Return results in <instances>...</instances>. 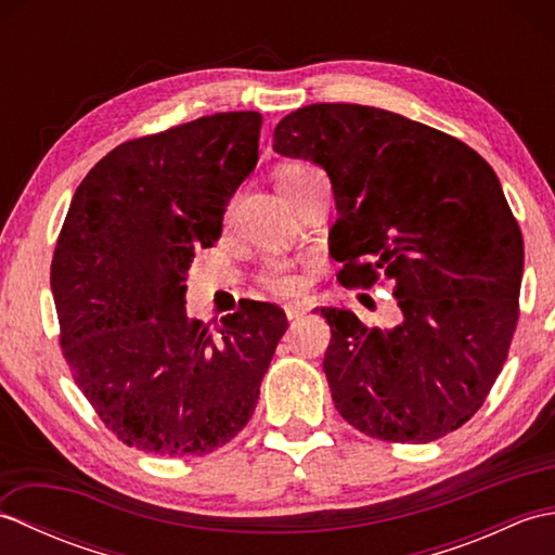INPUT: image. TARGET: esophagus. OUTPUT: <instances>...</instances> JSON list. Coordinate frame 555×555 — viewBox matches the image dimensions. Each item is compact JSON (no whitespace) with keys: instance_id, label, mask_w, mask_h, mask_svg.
<instances>
[{"instance_id":"obj_1","label":"esophagus","mask_w":555,"mask_h":555,"mask_svg":"<svg viewBox=\"0 0 555 555\" xmlns=\"http://www.w3.org/2000/svg\"><path fill=\"white\" fill-rule=\"evenodd\" d=\"M284 312H286V320L293 322V320H300L302 314H308V308L300 302H288V305H284Z\"/></svg>"}]
</instances>
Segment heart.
Segmentation results:
<instances>
[{
    "mask_svg": "<svg viewBox=\"0 0 555 555\" xmlns=\"http://www.w3.org/2000/svg\"><path fill=\"white\" fill-rule=\"evenodd\" d=\"M312 173H317V169L308 167V164H300V162L284 164V167L276 171L279 191L291 199ZM259 286L267 288L269 293H274V296H296L302 286V279L296 271V267L286 262V259H271V262H267L264 269L259 271Z\"/></svg>",
    "mask_w": 555,
    "mask_h": 555,
    "instance_id": "b5f03b06",
    "label": "heart"
}]
</instances>
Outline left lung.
I'll use <instances>...</instances> for the list:
<instances>
[{"mask_svg":"<svg viewBox=\"0 0 555 555\" xmlns=\"http://www.w3.org/2000/svg\"><path fill=\"white\" fill-rule=\"evenodd\" d=\"M279 155L328 173V250L348 288L388 281L400 322L322 308L334 405L362 434L429 443L485 405L520 317L522 233L499 176L463 140L362 104H310L274 128Z\"/></svg>","mask_w":555,"mask_h":555,"instance_id":"left-lung-1","label":"left lung"}]
</instances>
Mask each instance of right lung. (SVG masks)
Here are the masks:
<instances>
[{
  "label": "right lung",
  "mask_w": 555,
  "mask_h": 555,
  "mask_svg": "<svg viewBox=\"0 0 555 555\" xmlns=\"http://www.w3.org/2000/svg\"><path fill=\"white\" fill-rule=\"evenodd\" d=\"M262 114L221 112L126 140L76 188L50 284L74 382L116 439L185 457L253 417L286 332L274 302L243 300L221 324L185 314L197 247L257 164Z\"/></svg>",
  "instance_id": "obj_1"
}]
</instances>
